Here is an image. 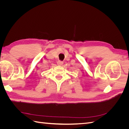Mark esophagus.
Returning <instances> with one entry per match:
<instances>
[{
	"instance_id": "1",
	"label": "esophagus",
	"mask_w": 129,
	"mask_h": 129,
	"mask_svg": "<svg viewBox=\"0 0 129 129\" xmlns=\"http://www.w3.org/2000/svg\"><path fill=\"white\" fill-rule=\"evenodd\" d=\"M57 65H58V66H62V64H63V62H62V61H58L57 62Z\"/></svg>"
}]
</instances>
